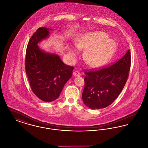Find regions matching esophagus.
<instances>
[{
  "label": "esophagus",
  "mask_w": 148,
  "mask_h": 148,
  "mask_svg": "<svg viewBox=\"0 0 148 148\" xmlns=\"http://www.w3.org/2000/svg\"><path fill=\"white\" fill-rule=\"evenodd\" d=\"M73 75H74V77H79V76H80V75H81L79 71H74L73 72Z\"/></svg>",
  "instance_id": "34e87169"
}]
</instances>
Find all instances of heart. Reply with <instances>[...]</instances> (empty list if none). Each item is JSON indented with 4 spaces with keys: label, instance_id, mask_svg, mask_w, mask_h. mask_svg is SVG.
Listing matches in <instances>:
<instances>
[{
    "label": "heart",
    "instance_id": "heart-1",
    "mask_svg": "<svg viewBox=\"0 0 148 148\" xmlns=\"http://www.w3.org/2000/svg\"><path fill=\"white\" fill-rule=\"evenodd\" d=\"M77 49L85 51L83 58L86 63L93 68H98L109 61L116 49V44L109 35L103 32H92L80 35L75 42ZM72 58L77 56V51L69 48Z\"/></svg>",
    "mask_w": 148,
    "mask_h": 148
}]
</instances>
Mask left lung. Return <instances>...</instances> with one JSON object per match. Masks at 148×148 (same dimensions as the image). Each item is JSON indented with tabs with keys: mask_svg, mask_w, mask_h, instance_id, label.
<instances>
[{
	"mask_svg": "<svg viewBox=\"0 0 148 148\" xmlns=\"http://www.w3.org/2000/svg\"><path fill=\"white\" fill-rule=\"evenodd\" d=\"M128 50L118 62L98 71H86L82 94L83 103L92 109L104 108L117 98L127 82L130 68Z\"/></svg>",
	"mask_w": 148,
	"mask_h": 148,
	"instance_id": "1",
	"label": "left lung"
}]
</instances>
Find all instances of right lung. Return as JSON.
<instances>
[{"label":"right lung","instance_id":"1","mask_svg":"<svg viewBox=\"0 0 148 148\" xmlns=\"http://www.w3.org/2000/svg\"><path fill=\"white\" fill-rule=\"evenodd\" d=\"M52 30L38 29L29 41L25 56V71L31 89L38 98L46 102L59 98L74 69L64 64L58 54L45 51L38 45L49 37Z\"/></svg>","mask_w":148,"mask_h":148}]
</instances>
